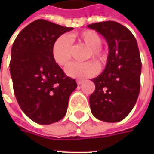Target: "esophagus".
<instances>
[{"label": "esophagus", "mask_w": 154, "mask_h": 154, "mask_svg": "<svg viewBox=\"0 0 154 154\" xmlns=\"http://www.w3.org/2000/svg\"><path fill=\"white\" fill-rule=\"evenodd\" d=\"M82 83H83V80H82V79H77V85H81Z\"/></svg>", "instance_id": "obj_1"}]
</instances>
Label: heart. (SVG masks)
<instances>
[{"label":"heart","mask_w":154,"mask_h":154,"mask_svg":"<svg viewBox=\"0 0 154 154\" xmlns=\"http://www.w3.org/2000/svg\"><path fill=\"white\" fill-rule=\"evenodd\" d=\"M74 37L79 43L88 48V51L85 55V60L94 59L99 66H103L107 62L108 55L101 46L102 38L97 32L86 29L77 34ZM72 49V42L68 35H62L59 36L53 43L51 48V55L54 61L61 67L68 66L71 60ZM66 72L72 77L85 78L94 76L98 72V67L93 60L83 63L75 62L67 68Z\"/></svg>","instance_id":"heart-1"}]
</instances>
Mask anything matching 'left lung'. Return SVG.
Here are the masks:
<instances>
[{
	"instance_id": "left-lung-1",
	"label": "left lung",
	"mask_w": 154,
	"mask_h": 154,
	"mask_svg": "<svg viewBox=\"0 0 154 154\" xmlns=\"http://www.w3.org/2000/svg\"><path fill=\"white\" fill-rule=\"evenodd\" d=\"M87 26L103 35L109 45L106 68L92 79L95 90L89 98L91 111L100 120L119 122L129 114L138 98L142 62L137 43L126 26L115 21Z\"/></svg>"
}]
</instances>
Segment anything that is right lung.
<instances>
[{
  "label": "right lung",
  "instance_id": "add662e5",
  "mask_svg": "<svg viewBox=\"0 0 154 154\" xmlns=\"http://www.w3.org/2000/svg\"><path fill=\"white\" fill-rule=\"evenodd\" d=\"M72 29L37 19L21 30L13 43L10 71L14 94L23 112L38 124L60 120L77 88L76 80L65 75L51 55L55 40Z\"/></svg>",
  "mask_w": 154,
  "mask_h": 154
}]
</instances>
